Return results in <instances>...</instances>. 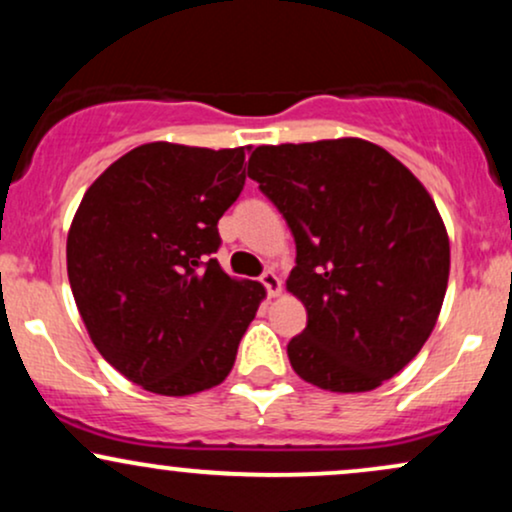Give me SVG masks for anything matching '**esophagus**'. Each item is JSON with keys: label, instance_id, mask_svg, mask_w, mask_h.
I'll use <instances>...</instances> for the list:
<instances>
[{"label": "esophagus", "instance_id": "34e87169", "mask_svg": "<svg viewBox=\"0 0 512 512\" xmlns=\"http://www.w3.org/2000/svg\"><path fill=\"white\" fill-rule=\"evenodd\" d=\"M260 281L264 284V289H267L269 296H272V298L279 296V293H281V279L272 272V269H267V272L260 276Z\"/></svg>", "mask_w": 512, "mask_h": 512}]
</instances>
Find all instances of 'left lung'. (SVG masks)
<instances>
[{
    "label": "left lung",
    "mask_w": 512,
    "mask_h": 512,
    "mask_svg": "<svg viewBox=\"0 0 512 512\" xmlns=\"http://www.w3.org/2000/svg\"><path fill=\"white\" fill-rule=\"evenodd\" d=\"M248 175L296 240L286 289L308 325L286 351L305 383L368 392L397 375L436 327L450 240L407 166L363 139L257 146Z\"/></svg>",
    "instance_id": "left-lung-1"
}]
</instances>
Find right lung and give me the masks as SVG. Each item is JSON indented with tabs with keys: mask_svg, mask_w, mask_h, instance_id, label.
Here are the masks:
<instances>
[{
	"mask_svg": "<svg viewBox=\"0 0 512 512\" xmlns=\"http://www.w3.org/2000/svg\"><path fill=\"white\" fill-rule=\"evenodd\" d=\"M245 146L142 144L81 199L67 274L88 337L156 395L209 390L231 373L264 298L216 262V223L245 185Z\"/></svg>",
	"mask_w": 512,
	"mask_h": 512,
	"instance_id": "add662e5",
	"label": "right lung"
}]
</instances>
